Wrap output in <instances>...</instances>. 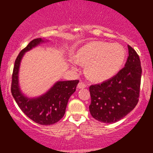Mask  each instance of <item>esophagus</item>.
<instances>
[{"mask_svg":"<svg viewBox=\"0 0 153 153\" xmlns=\"http://www.w3.org/2000/svg\"><path fill=\"white\" fill-rule=\"evenodd\" d=\"M85 87H86V85L85 84H84V83L83 82H79L78 83V89H84V88H85Z\"/></svg>","mask_w":153,"mask_h":153,"instance_id":"34e87169","label":"esophagus"}]
</instances>
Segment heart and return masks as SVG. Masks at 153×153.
Returning a JSON list of instances; mask_svg holds the SVG:
<instances>
[{"instance_id": "heart-1", "label": "heart", "mask_w": 153, "mask_h": 153, "mask_svg": "<svg viewBox=\"0 0 153 153\" xmlns=\"http://www.w3.org/2000/svg\"><path fill=\"white\" fill-rule=\"evenodd\" d=\"M126 56L124 48L118 44L94 41L80 48L76 61L86 65V72L90 79L102 82L112 78L121 69ZM72 68L77 69L76 61Z\"/></svg>"}]
</instances>
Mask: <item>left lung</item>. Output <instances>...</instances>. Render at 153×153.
<instances>
[{
    "mask_svg": "<svg viewBox=\"0 0 153 153\" xmlns=\"http://www.w3.org/2000/svg\"><path fill=\"white\" fill-rule=\"evenodd\" d=\"M125 67L110 79L89 86V112L97 121L106 124L118 121L129 114L138 101L141 78L140 58L128 45Z\"/></svg>",
    "mask_w": 153,
    "mask_h": 153,
    "instance_id": "8db88e82",
    "label": "left lung"
}]
</instances>
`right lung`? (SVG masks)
<instances>
[{
    "label": "right lung",
    "instance_id": "right-lung-1",
    "mask_svg": "<svg viewBox=\"0 0 153 153\" xmlns=\"http://www.w3.org/2000/svg\"><path fill=\"white\" fill-rule=\"evenodd\" d=\"M44 38H36L21 51L17 57L12 74L11 92L20 109L37 124L51 125L59 121L65 114L68 101L76 90L79 81H58L43 95L29 98L21 91L19 84V70L21 60L26 52L48 42Z\"/></svg>",
    "mask_w": 153,
    "mask_h": 153
}]
</instances>
